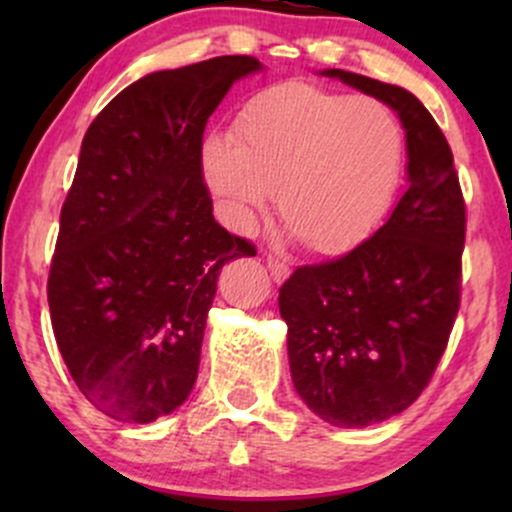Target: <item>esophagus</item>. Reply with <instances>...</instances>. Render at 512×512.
I'll list each match as a JSON object with an SVG mask.
<instances>
[{
    "mask_svg": "<svg viewBox=\"0 0 512 512\" xmlns=\"http://www.w3.org/2000/svg\"><path fill=\"white\" fill-rule=\"evenodd\" d=\"M267 267H269V274H272V279L276 284H281V281L289 276V264L281 262L279 257H267Z\"/></svg>",
    "mask_w": 512,
    "mask_h": 512,
    "instance_id": "1",
    "label": "esophagus"
}]
</instances>
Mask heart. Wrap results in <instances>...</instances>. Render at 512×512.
Here are the masks:
<instances>
[{"label": "heart", "instance_id": "obj_1", "mask_svg": "<svg viewBox=\"0 0 512 512\" xmlns=\"http://www.w3.org/2000/svg\"><path fill=\"white\" fill-rule=\"evenodd\" d=\"M402 166L404 134L385 103L298 81L252 98L236 137L209 134L202 144L204 182L228 226L248 233L276 192L281 221L322 255L354 248L378 226Z\"/></svg>", "mask_w": 512, "mask_h": 512}]
</instances>
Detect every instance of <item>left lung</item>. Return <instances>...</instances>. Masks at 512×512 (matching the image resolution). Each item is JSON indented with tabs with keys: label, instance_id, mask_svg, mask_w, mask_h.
Listing matches in <instances>:
<instances>
[{
	"label": "left lung",
	"instance_id": "1",
	"mask_svg": "<svg viewBox=\"0 0 512 512\" xmlns=\"http://www.w3.org/2000/svg\"><path fill=\"white\" fill-rule=\"evenodd\" d=\"M395 110L407 192L373 238L332 262L298 267L279 289L293 387L339 428L392 419L431 380L460 310L464 202L445 134L407 88L322 69Z\"/></svg>",
	"mask_w": 512,
	"mask_h": 512
}]
</instances>
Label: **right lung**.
Listing matches in <instances>:
<instances>
[{
    "mask_svg": "<svg viewBox=\"0 0 512 512\" xmlns=\"http://www.w3.org/2000/svg\"><path fill=\"white\" fill-rule=\"evenodd\" d=\"M262 69L226 55L146 74L81 142L48 303L76 387L110 419L151 424L190 397L221 267L255 255L214 221L202 137L231 86Z\"/></svg>",
    "mask_w": 512,
    "mask_h": 512,
    "instance_id": "1",
    "label": "right lung"
}]
</instances>
